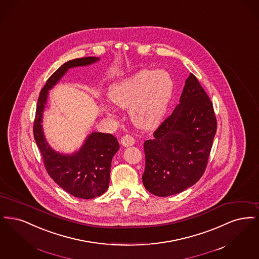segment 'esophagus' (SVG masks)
I'll return each mask as SVG.
<instances>
[{
  "label": "esophagus",
  "mask_w": 259,
  "mask_h": 259,
  "mask_svg": "<svg viewBox=\"0 0 259 259\" xmlns=\"http://www.w3.org/2000/svg\"><path fill=\"white\" fill-rule=\"evenodd\" d=\"M135 138L132 135H124L121 138V144L124 147L133 146L135 144Z\"/></svg>",
  "instance_id": "obj_1"
}]
</instances>
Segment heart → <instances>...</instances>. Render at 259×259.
Masks as SVG:
<instances>
[{"mask_svg":"<svg viewBox=\"0 0 259 259\" xmlns=\"http://www.w3.org/2000/svg\"><path fill=\"white\" fill-rule=\"evenodd\" d=\"M173 79L166 70L142 69L114 83L109 99L117 107L130 108L134 124L144 130L158 125L173 94Z\"/></svg>","mask_w":259,"mask_h":259,"instance_id":"heart-1","label":"heart"}]
</instances>
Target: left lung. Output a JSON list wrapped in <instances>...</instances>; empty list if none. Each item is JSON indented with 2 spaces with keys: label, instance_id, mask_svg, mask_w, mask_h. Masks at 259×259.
I'll return each instance as SVG.
<instances>
[{
  "label": "left lung",
  "instance_id": "1",
  "mask_svg": "<svg viewBox=\"0 0 259 259\" xmlns=\"http://www.w3.org/2000/svg\"><path fill=\"white\" fill-rule=\"evenodd\" d=\"M215 132L212 101L190 73L179 104L154 133V138L144 142L142 181L147 191L164 197L193 186L205 171Z\"/></svg>",
  "mask_w": 259,
  "mask_h": 259
}]
</instances>
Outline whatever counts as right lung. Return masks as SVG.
<instances>
[{"label":"right lung","mask_w":259,"mask_h":259,"mask_svg":"<svg viewBox=\"0 0 259 259\" xmlns=\"http://www.w3.org/2000/svg\"><path fill=\"white\" fill-rule=\"evenodd\" d=\"M100 61L99 57L70 60L46 81L39 94L34 124V136L49 176L64 191L82 199H91L103 194L108 189L111 161L120 145L110 134L92 133L72 154L55 151L45 138L42 118L49 91L68 72L69 68L86 67Z\"/></svg>","instance_id":"right-lung-1"}]
</instances>
